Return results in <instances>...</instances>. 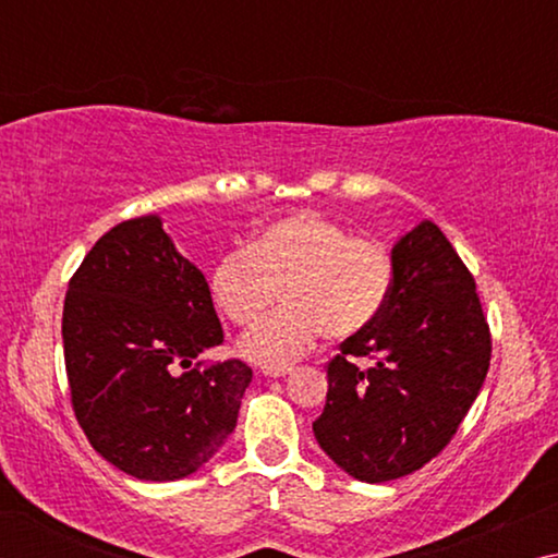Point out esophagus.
Segmentation results:
<instances>
[{
	"instance_id": "obj_1",
	"label": "esophagus",
	"mask_w": 558,
	"mask_h": 558,
	"mask_svg": "<svg viewBox=\"0 0 558 558\" xmlns=\"http://www.w3.org/2000/svg\"><path fill=\"white\" fill-rule=\"evenodd\" d=\"M266 376H270V379H278V376H286L292 372V366H263L260 369Z\"/></svg>"
}]
</instances>
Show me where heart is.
Instances as JSON below:
<instances>
[{
  "label": "heart",
  "mask_w": 558,
  "mask_h": 558,
  "mask_svg": "<svg viewBox=\"0 0 558 558\" xmlns=\"http://www.w3.org/2000/svg\"><path fill=\"white\" fill-rule=\"evenodd\" d=\"M391 290L389 253L315 211L266 223L245 251L226 253L209 272L214 307L239 327L256 323L278 292L286 300L239 342L243 356L266 366L310 352L323 332L335 342L364 335Z\"/></svg>",
  "instance_id": "1"
}]
</instances>
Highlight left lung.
<instances>
[{"instance_id":"obj_1","label":"left lung","mask_w":558,"mask_h":558,"mask_svg":"<svg viewBox=\"0 0 558 558\" xmlns=\"http://www.w3.org/2000/svg\"><path fill=\"white\" fill-rule=\"evenodd\" d=\"M391 263L389 305L327 364V403L313 423L319 448L362 483H389L436 458L493 354L475 278L436 223L401 235Z\"/></svg>"}]
</instances>
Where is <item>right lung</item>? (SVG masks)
<instances>
[{"instance_id": "obj_1", "label": "right lung", "mask_w": 558, "mask_h": 558, "mask_svg": "<svg viewBox=\"0 0 558 558\" xmlns=\"http://www.w3.org/2000/svg\"><path fill=\"white\" fill-rule=\"evenodd\" d=\"M61 332L75 418L118 470L182 480L233 433L253 372L241 359L194 364L223 329L157 214L100 235L69 282Z\"/></svg>"}]
</instances>
